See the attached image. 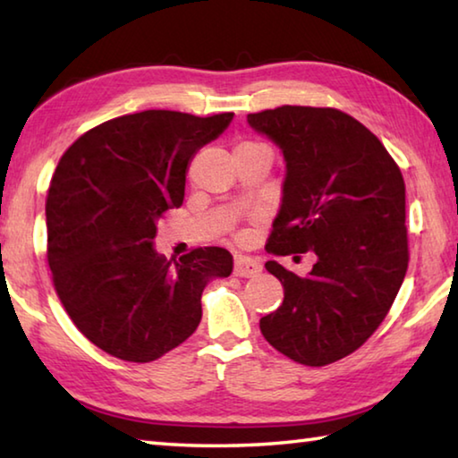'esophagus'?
<instances>
[{
	"label": "esophagus",
	"mask_w": 458,
	"mask_h": 458,
	"mask_svg": "<svg viewBox=\"0 0 458 458\" xmlns=\"http://www.w3.org/2000/svg\"><path fill=\"white\" fill-rule=\"evenodd\" d=\"M262 270L260 260L252 259V257H240L234 259V275L236 276H257Z\"/></svg>",
	"instance_id": "obj_1"
}]
</instances>
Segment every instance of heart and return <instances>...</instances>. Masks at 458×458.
<instances>
[{
	"mask_svg": "<svg viewBox=\"0 0 458 458\" xmlns=\"http://www.w3.org/2000/svg\"><path fill=\"white\" fill-rule=\"evenodd\" d=\"M250 145H257V143H240L238 147H250Z\"/></svg>",
	"mask_w": 458,
	"mask_h": 458,
	"instance_id": "b5f03b06",
	"label": "heart"
}]
</instances>
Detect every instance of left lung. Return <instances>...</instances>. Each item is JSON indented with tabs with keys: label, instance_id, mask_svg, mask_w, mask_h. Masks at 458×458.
Masks as SVG:
<instances>
[{
	"label": "left lung",
	"instance_id": "8db88e82",
	"mask_svg": "<svg viewBox=\"0 0 458 458\" xmlns=\"http://www.w3.org/2000/svg\"><path fill=\"white\" fill-rule=\"evenodd\" d=\"M246 121L286 164L267 252L317 257L307 276L267 262L284 299L260 331L293 361L327 366L366 344L404 281V180L379 139L337 108L284 105Z\"/></svg>",
	"mask_w": 458,
	"mask_h": 458
}]
</instances>
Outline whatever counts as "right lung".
Segmentation results:
<instances>
[{
	"label": "right lung",
	"mask_w": 458,
	"mask_h": 458,
	"mask_svg": "<svg viewBox=\"0 0 458 458\" xmlns=\"http://www.w3.org/2000/svg\"><path fill=\"white\" fill-rule=\"evenodd\" d=\"M234 113L125 114L68 147L46 199L54 286L84 337L125 361H153L188 339L201 293L232 273L226 248H196L177 262L155 250L161 214L183 204L193 155Z\"/></svg>",
	"instance_id": "right-lung-1"
}]
</instances>
